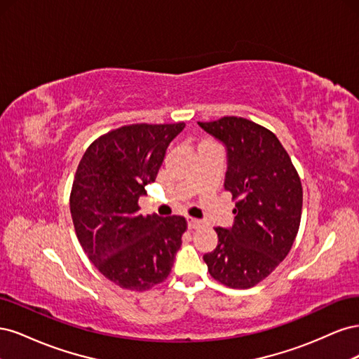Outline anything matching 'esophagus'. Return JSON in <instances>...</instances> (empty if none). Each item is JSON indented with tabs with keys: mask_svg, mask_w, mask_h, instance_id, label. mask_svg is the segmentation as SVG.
I'll return each mask as SVG.
<instances>
[{
	"mask_svg": "<svg viewBox=\"0 0 359 359\" xmlns=\"http://www.w3.org/2000/svg\"><path fill=\"white\" fill-rule=\"evenodd\" d=\"M202 224V222L201 220H198V219H187V226H189V229H198V227Z\"/></svg>",
	"mask_w": 359,
	"mask_h": 359,
	"instance_id": "obj_1",
	"label": "esophagus"
}]
</instances>
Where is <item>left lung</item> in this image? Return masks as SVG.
Instances as JSON below:
<instances>
[{
	"label": "left lung",
	"instance_id": "left-lung-1",
	"mask_svg": "<svg viewBox=\"0 0 359 359\" xmlns=\"http://www.w3.org/2000/svg\"><path fill=\"white\" fill-rule=\"evenodd\" d=\"M198 124L224 145V190L236 199L233 224L215 227L219 244L203 260L220 283L252 287L273 273L295 241L301 181L286 149L268 128L238 116Z\"/></svg>",
	"mask_w": 359,
	"mask_h": 359
}]
</instances>
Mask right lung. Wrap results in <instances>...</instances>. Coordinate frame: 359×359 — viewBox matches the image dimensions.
Instances as JSON below:
<instances>
[{"label":"right lung","mask_w":359,"mask_h":359,"mask_svg":"<svg viewBox=\"0 0 359 359\" xmlns=\"http://www.w3.org/2000/svg\"><path fill=\"white\" fill-rule=\"evenodd\" d=\"M186 127L133 124L99 137L76 170L70 212L83 252L119 287L147 290L165 280L187 222L181 215L139 214L169 144Z\"/></svg>","instance_id":"1"}]
</instances>
